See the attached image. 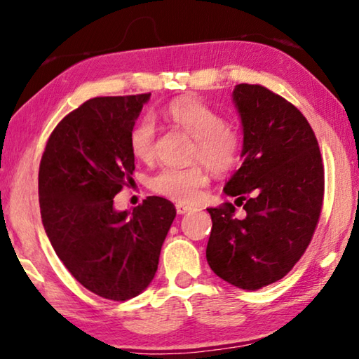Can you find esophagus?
<instances>
[{
	"label": "esophagus",
	"instance_id": "1",
	"mask_svg": "<svg viewBox=\"0 0 359 359\" xmlns=\"http://www.w3.org/2000/svg\"><path fill=\"white\" fill-rule=\"evenodd\" d=\"M191 210H192V206H189V205L176 203V212H178V215H186V212L191 211Z\"/></svg>",
	"mask_w": 359,
	"mask_h": 359
}]
</instances>
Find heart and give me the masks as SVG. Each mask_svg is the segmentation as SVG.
<instances>
[{
	"label": "heart",
	"instance_id": "obj_1",
	"mask_svg": "<svg viewBox=\"0 0 359 359\" xmlns=\"http://www.w3.org/2000/svg\"><path fill=\"white\" fill-rule=\"evenodd\" d=\"M163 118L183 129L196 140L194 159L203 162L217 175L229 173L241 159L243 137L240 130L225 123L224 116L203 100L191 96L178 97L162 110ZM156 123L153 116L138 119L129 135V147L138 161L148 162L154 154ZM208 184V175L198 165L189 168L165 167L149 181L151 189L178 202H192Z\"/></svg>",
	"mask_w": 359,
	"mask_h": 359
}]
</instances>
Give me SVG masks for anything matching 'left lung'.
Segmentation results:
<instances>
[{"mask_svg":"<svg viewBox=\"0 0 359 359\" xmlns=\"http://www.w3.org/2000/svg\"><path fill=\"white\" fill-rule=\"evenodd\" d=\"M243 163L224 187L235 206L208 208L206 260L243 290L279 280L309 246L323 203V163L316 134L297 107L260 85H236Z\"/></svg>","mask_w":359,"mask_h":359,"instance_id":"left-lung-1","label":"left lung"}]
</instances>
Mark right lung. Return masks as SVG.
<instances>
[{
	"mask_svg": "<svg viewBox=\"0 0 359 359\" xmlns=\"http://www.w3.org/2000/svg\"><path fill=\"white\" fill-rule=\"evenodd\" d=\"M149 96L86 100L56 126L39 165L48 240L69 273L105 299H130L151 284L176 216L162 197L132 211L113 206L135 170L129 135Z\"/></svg>",
	"mask_w": 359,
	"mask_h": 359,
	"instance_id": "obj_1",
	"label": "right lung"
}]
</instances>
